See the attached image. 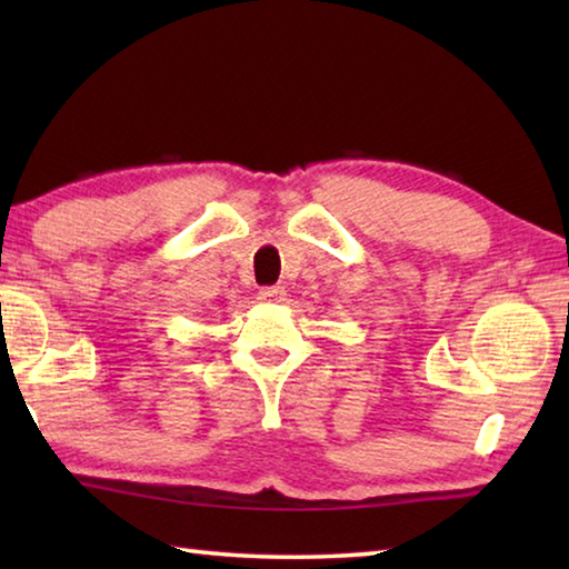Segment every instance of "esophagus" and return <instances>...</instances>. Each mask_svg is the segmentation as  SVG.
<instances>
[{
  "mask_svg": "<svg viewBox=\"0 0 569 569\" xmlns=\"http://www.w3.org/2000/svg\"><path fill=\"white\" fill-rule=\"evenodd\" d=\"M283 298H286L283 286H268V288H261V293H258V301L261 303H281Z\"/></svg>",
  "mask_w": 569,
  "mask_h": 569,
  "instance_id": "esophagus-1",
  "label": "esophagus"
}]
</instances>
